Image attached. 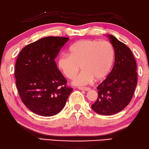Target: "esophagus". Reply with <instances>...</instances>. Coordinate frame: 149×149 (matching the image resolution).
<instances>
[{"mask_svg": "<svg viewBox=\"0 0 149 149\" xmlns=\"http://www.w3.org/2000/svg\"><path fill=\"white\" fill-rule=\"evenodd\" d=\"M78 88L79 90H81V91H88L90 90V88L88 87H78Z\"/></svg>", "mask_w": 149, "mask_h": 149, "instance_id": "obj_1", "label": "esophagus"}]
</instances>
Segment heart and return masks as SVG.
<instances>
[{"instance_id": "1", "label": "heart", "mask_w": 149, "mask_h": 149, "mask_svg": "<svg viewBox=\"0 0 149 149\" xmlns=\"http://www.w3.org/2000/svg\"><path fill=\"white\" fill-rule=\"evenodd\" d=\"M115 59V50L108 41L83 40L70 46L69 54L58 58L59 70L68 79H72L81 67L82 70L72 80V84L82 86L100 81L110 72Z\"/></svg>"}]
</instances>
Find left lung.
I'll use <instances>...</instances> for the list:
<instances>
[{"label":"left lung","instance_id":"obj_1","mask_svg":"<svg viewBox=\"0 0 149 149\" xmlns=\"http://www.w3.org/2000/svg\"><path fill=\"white\" fill-rule=\"evenodd\" d=\"M115 50L111 71L96 88L97 98L91 106L97 113L111 116L130 104L137 84L136 64L130 48L113 36H108Z\"/></svg>","mask_w":149,"mask_h":149}]
</instances>
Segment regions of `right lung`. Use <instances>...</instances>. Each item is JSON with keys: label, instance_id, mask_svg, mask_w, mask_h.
I'll list each match as a JSON object with an SVG mask.
<instances>
[{"label": "right lung", "instance_id": "add662e5", "mask_svg": "<svg viewBox=\"0 0 149 149\" xmlns=\"http://www.w3.org/2000/svg\"><path fill=\"white\" fill-rule=\"evenodd\" d=\"M68 38H43L26 46L15 66L16 84L23 103L33 113L53 116L64 108L73 89L55 61Z\"/></svg>", "mask_w": 149, "mask_h": 149}]
</instances>
